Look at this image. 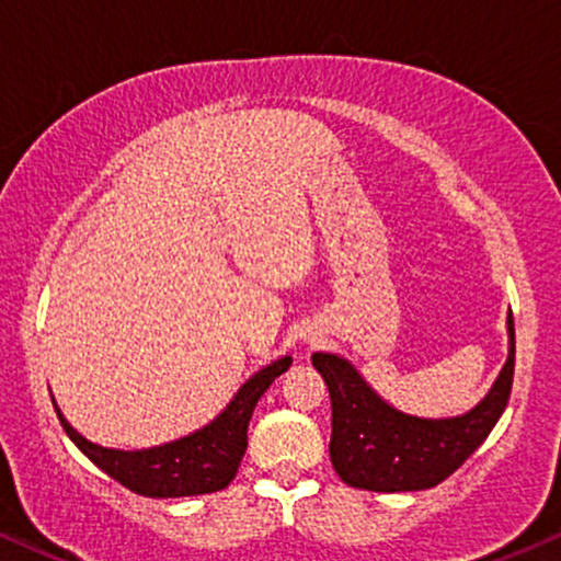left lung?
<instances>
[{"mask_svg":"<svg viewBox=\"0 0 561 561\" xmlns=\"http://www.w3.org/2000/svg\"><path fill=\"white\" fill-rule=\"evenodd\" d=\"M507 336V363L489 393L471 411L445 420L403 414L382 401L344 357L316 352L313 367L331 396L329 453L339 479L367 492H420L460 469L507 407L515 370L513 313Z\"/></svg>","mask_w":561,"mask_h":561,"instance_id":"left-lung-1","label":"left lung"}]
</instances>
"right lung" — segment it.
I'll use <instances>...</instances> for the list:
<instances>
[{
	"label": "right lung",
	"mask_w": 561,
	"mask_h": 561,
	"mask_svg": "<svg viewBox=\"0 0 561 561\" xmlns=\"http://www.w3.org/2000/svg\"><path fill=\"white\" fill-rule=\"evenodd\" d=\"M293 357H279L276 363L261 367L248 378L228 409L211 420L207 427L191 432V435L173 439L145 450H116L90 443L72 424L64 420L61 409L56 407L64 432L69 439L88 456L98 469L116 479L118 484L131 489L141 497H196V494L219 492L236 479L240 460L248 448V422L253 409L266 388L287 373Z\"/></svg>",
	"instance_id": "obj_1"
}]
</instances>
